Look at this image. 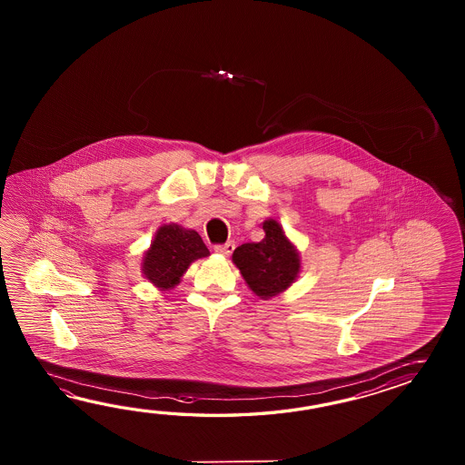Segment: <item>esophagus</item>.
Masks as SVG:
<instances>
[{
  "instance_id": "obj_1",
  "label": "esophagus",
  "mask_w": 465,
  "mask_h": 465,
  "mask_svg": "<svg viewBox=\"0 0 465 465\" xmlns=\"http://www.w3.org/2000/svg\"><path fill=\"white\" fill-rule=\"evenodd\" d=\"M214 251H216L218 254L229 256V254L234 251V242H232V241H228V242H224V244H216V246H214Z\"/></svg>"
}]
</instances>
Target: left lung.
Returning a JSON list of instances; mask_svg holds the SVG:
<instances>
[{"label":"left lung","instance_id":"1","mask_svg":"<svg viewBox=\"0 0 465 465\" xmlns=\"http://www.w3.org/2000/svg\"><path fill=\"white\" fill-rule=\"evenodd\" d=\"M262 229L264 239L236 247L232 261L246 279L247 286L257 296L266 299L291 286L301 264L296 249L274 219L264 221Z\"/></svg>","mask_w":465,"mask_h":465}]
</instances>
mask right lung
<instances>
[{"instance_id": "1", "label": "right lung", "mask_w": 465, "mask_h": 465, "mask_svg": "<svg viewBox=\"0 0 465 465\" xmlns=\"http://www.w3.org/2000/svg\"><path fill=\"white\" fill-rule=\"evenodd\" d=\"M206 256L208 247L196 231L166 224L159 228L143 259V272L154 286L171 289L178 284L193 261Z\"/></svg>"}]
</instances>
